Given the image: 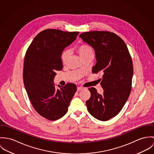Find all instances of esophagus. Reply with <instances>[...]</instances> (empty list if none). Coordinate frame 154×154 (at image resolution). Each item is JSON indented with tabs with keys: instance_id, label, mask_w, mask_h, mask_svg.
Instances as JSON below:
<instances>
[{
	"instance_id": "1",
	"label": "esophagus",
	"mask_w": 154,
	"mask_h": 154,
	"mask_svg": "<svg viewBox=\"0 0 154 154\" xmlns=\"http://www.w3.org/2000/svg\"><path fill=\"white\" fill-rule=\"evenodd\" d=\"M83 89H84V88L83 87H81V86L77 87V91H80V90H82Z\"/></svg>"
}]
</instances>
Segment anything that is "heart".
Listing matches in <instances>:
<instances>
[{
  "mask_svg": "<svg viewBox=\"0 0 154 154\" xmlns=\"http://www.w3.org/2000/svg\"><path fill=\"white\" fill-rule=\"evenodd\" d=\"M77 51L81 57V58L83 59L85 57L93 54V51L92 48L87 44H82L77 47ZM69 55V50H64L61 52V60L63 63H65Z\"/></svg>",
  "mask_w": 154,
  "mask_h": 154,
  "instance_id": "heart-1",
  "label": "heart"
}]
</instances>
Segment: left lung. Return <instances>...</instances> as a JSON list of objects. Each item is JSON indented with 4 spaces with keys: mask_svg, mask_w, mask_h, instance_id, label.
<instances>
[{
    "mask_svg": "<svg viewBox=\"0 0 154 154\" xmlns=\"http://www.w3.org/2000/svg\"><path fill=\"white\" fill-rule=\"evenodd\" d=\"M79 36L91 46L97 63L94 74H103L102 94L88 88L91 96L85 102L88 112L96 119L106 121L116 116L126 102L132 87L134 68L132 58L123 39L109 31H91Z\"/></svg>",
    "mask_w": 154,
    "mask_h": 154,
    "instance_id": "8db88e82",
    "label": "left lung"
}]
</instances>
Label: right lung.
I'll list each match as a JSON object with an SVG mask.
<instances>
[{"mask_svg": "<svg viewBox=\"0 0 154 154\" xmlns=\"http://www.w3.org/2000/svg\"><path fill=\"white\" fill-rule=\"evenodd\" d=\"M79 32L47 29L37 35L26 52L23 71V83L36 112L49 120L62 118L68 110L77 91L69 83L55 89V71L63 69L61 54L77 38ZM51 85L50 86V85Z\"/></svg>", "mask_w": 154, "mask_h": 154, "instance_id": "obj_1", "label": "right lung"}]
</instances>
